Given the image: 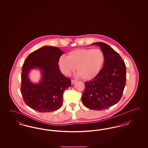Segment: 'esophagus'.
<instances>
[{
  "mask_svg": "<svg viewBox=\"0 0 148 148\" xmlns=\"http://www.w3.org/2000/svg\"><path fill=\"white\" fill-rule=\"evenodd\" d=\"M77 80H73V79H72L71 80V84H75V83H77Z\"/></svg>",
  "mask_w": 148,
  "mask_h": 148,
  "instance_id": "34e87169",
  "label": "esophagus"
}]
</instances>
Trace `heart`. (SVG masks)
Here are the masks:
<instances>
[{"instance_id": "b5f03b06", "label": "heart", "mask_w": 148, "mask_h": 148, "mask_svg": "<svg viewBox=\"0 0 148 148\" xmlns=\"http://www.w3.org/2000/svg\"><path fill=\"white\" fill-rule=\"evenodd\" d=\"M104 62L105 55L100 49H79L69 52L68 56H61L58 64L66 75H70L77 67L78 77L90 80L98 75Z\"/></svg>"}]
</instances>
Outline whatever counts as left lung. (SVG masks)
Listing matches in <instances>:
<instances>
[{"label": "left lung", "instance_id": "left-lung-1", "mask_svg": "<svg viewBox=\"0 0 148 148\" xmlns=\"http://www.w3.org/2000/svg\"><path fill=\"white\" fill-rule=\"evenodd\" d=\"M105 55L103 68L97 76L85 82L82 97L83 104L89 109L101 110L116 104L122 96L126 83V66L124 62L109 45L94 42Z\"/></svg>", "mask_w": 148, "mask_h": 148}]
</instances>
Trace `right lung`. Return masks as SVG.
<instances>
[{"instance_id": "obj_1", "label": "right lung", "mask_w": 148, "mask_h": 148, "mask_svg": "<svg viewBox=\"0 0 148 148\" xmlns=\"http://www.w3.org/2000/svg\"><path fill=\"white\" fill-rule=\"evenodd\" d=\"M64 53L57 47L44 46L30 54L24 61L21 92L25 103L35 111L51 112L62 106L64 92L71 86V79L59 69V58ZM35 69L42 74L38 84H33L28 78L30 71Z\"/></svg>"}]
</instances>
